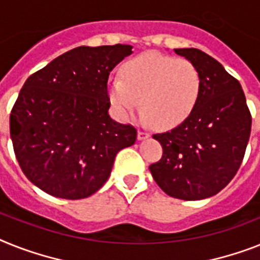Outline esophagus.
Instances as JSON below:
<instances>
[{
  "mask_svg": "<svg viewBox=\"0 0 260 260\" xmlns=\"http://www.w3.org/2000/svg\"><path fill=\"white\" fill-rule=\"evenodd\" d=\"M149 135H150L149 133L145 132V130H142V128H139V130H138V139H139V141L149 138Z\"/></svg>",
  "mask_w": 260,
  "mask_h": 260,
  "instance_id": "esophagus-1",
  "label": "esophagus"
}]
</instances>
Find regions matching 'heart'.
Segmentation results:
<instances>
[{
  "instance_id": "b5f03b06",
  "label": "heart",
  "mask_w": 260,
  "mask_h": 260,
  "mask_svg": "<svg viewBox=\"0 0 260 260\" xmlns=\"http://www.w3.org/2000/svg\"><path fill=\"white\" fill-rule=\"evenodd\" d=\"M121 77L109 81V98L123 118L142 110L156 127L179 125L199 100L202 78L188 59L145 53L127 61Z\"/></svg>"
}]
</instances>
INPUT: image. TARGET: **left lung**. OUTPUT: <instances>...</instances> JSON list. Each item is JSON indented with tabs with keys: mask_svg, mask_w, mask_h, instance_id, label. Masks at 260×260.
<instances>
[{
	"mask_svg": "<svg viewBox=\"0 0 260 260\" xmlns=\"http://www.w3.org/2000/svg\"><path fill=\"white\" fill-rule=\"evenodd\" d=\"M201 73L194 110L170 132L154 134L164 154L150 165L154 181L167 195L198 201L218 194L235 177L251 133V113L237 78L198 49H175Z\"/></svg>",
	"mask_w": 260,
	"mask_h": 260,
	"instance_id": "8db88e82",
	"label": "left lung"
}]
</instances>
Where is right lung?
Returning <instances> with one entry per match:
<instances>
[{
	"instance_id": "obj_1",
	"label": "right lung",
	"mask_w": 260,
	"mask_h": 260,
	"mask_svg": "<svg viewBox=\"0 0 260 260\" xmlns=\"http://www.w3.org/2000/svg\"><path fill=\"white\" fill-rule=\"evenodd\" d=\"M133 46H79L33 73L10 113V138L26 178L48 194L87 198L110 175L137 128L113 121L107 81Z\"/></svg>"
}]
</instances>
